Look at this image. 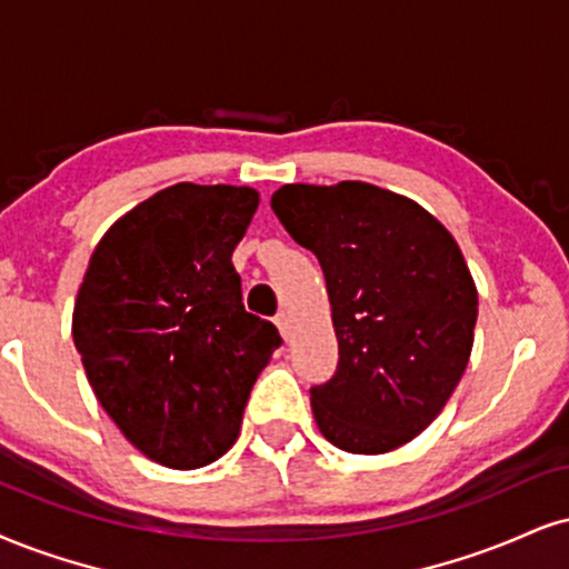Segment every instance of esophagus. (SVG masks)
<instances>
[{"mask_svg":"<svg viewBox=\"0 0 569 569\" xmlns=\"http://www.w3.org/2000/svg\"><path fill=\"white\" fill-rule=\"evenodd\" d=\"M273 321H277V327H279V332H282V338H284V340H290V329H292V319H290V313H287V311H279V313H277V319H273Z\"/></svg>","mask_w":569,"mask_h":569,"instance_id":"obj_1","label":"esophagus"}]
</instances>
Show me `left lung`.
<instances>
[{
  "instance_id": "left-lung-1",
  "label": "left lung",
  "mask_w": 569,
  "mask_h": 569,
  "mask_svg": "<svg viewBox=\"0 0 569 569\" xmlns=\"http://www.w3.org/2000/svg\"><path fill=\"white\" fill-rule=\"evenodd\" d=\"M271 208L327 279L340 361L311 388L319 432L348 453L409 443L443 411L475 342L478 287L451 231L367 181L284 184Z\"/></svg>"
}]
</instances>
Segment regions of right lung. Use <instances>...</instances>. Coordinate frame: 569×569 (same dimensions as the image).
I'll use <instances>...</instances> for the list:
<instances>
[{"instance_id": "right-lung-1", "label": "right lung", "mask_w": 569, "mask_h": 569, "mask_svg": "<svg viewBox=\"0 0 569 569\" xmlns=\"http://www.w3.org/2000/svg\"><path fill=\"white\" fill-rule=\"evenodd\" d=\"M258 192L166 187L104 231L73 306V342L97 401L131 446L198 469L234 446L277 327L242 306L231 252Z\"/></svg>"}]
</instances>
